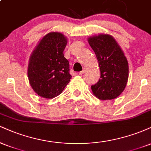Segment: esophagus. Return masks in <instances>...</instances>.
<instances>
[{"label":"esophagus","mask_w":151,"mask_h":151,"mask_svg":"<svg viewBox=\"0 0 151 151\" xmlns=\"http://www.w3.org/2000/svg\"><path fill=\"white\" fill-rule=\"evenodd\" d=\"M84 72H85V69L84 68V70H83L82 71H81V72H79V74H83L84 73Z\"/></svg>","instance_id":"1"}]
</instances>
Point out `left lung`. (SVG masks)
Returning a JSON list of instances; mask_svg holds the SVG:
<instances>
[{
    "instance_id": "left-lung-1",
    "label": "left lung",
    "mask_w": 151,
    "mask_h": 151,
    "mask_svg": "<svg viewBox=\"0 0 151 151\" xmlns=\"http://www.w3.org/2000/svg\"><path fill=\"white\" fill-rule=\"evenodd\" d=\"M87 40L96 54L101 72L99 80L91 86L93 94L101 100L117 98L129 79V63L124 52L109 34L91 36Z\"/></svg>"
}]
</instances>
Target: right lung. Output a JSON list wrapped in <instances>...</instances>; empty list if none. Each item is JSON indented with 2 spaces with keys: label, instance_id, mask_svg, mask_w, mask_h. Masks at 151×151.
<instances>
[{
  "label": "right lung",
  "instance_id": "obj_1",
  "mask_svg": "<svg viewBox=\"0 0 151 151\" xmlns=\"http://www.w3.org/2000/svg\"><path fill=\"white\" fill-rule=\"evenodd\" d=\"M67 38L59 32L47 33L38 42L29 59L27 77L38 96L53 99L70 82L69 61L64 57Z\"/></svg>",
  "mask_w": 151,
  "mask_h": 151
}]
</instances>
